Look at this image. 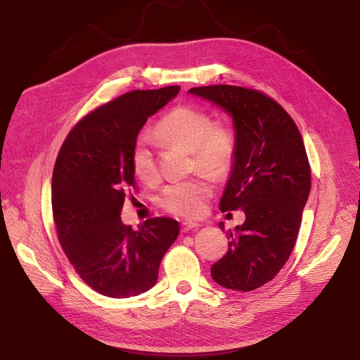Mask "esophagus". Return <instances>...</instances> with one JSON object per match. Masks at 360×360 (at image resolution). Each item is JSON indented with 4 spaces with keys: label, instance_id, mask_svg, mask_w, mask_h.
I'll return each mask as SVG.
<instances>
[{
    "label": "esophagus",
    "instance_id": "1",
    "mask_svg": "<svg viewBox=\"0 0 360 360\" xmlns=\"http://www.w3.org/2000/svg\"><path fill=\"white\" fill-rule=\"evenodd\" d=\"M198 223L195 221H184L182 223V231L184 232H188V231H194V229H198Z\"/></svg>",
    "mask_w": 360,
    "mask_h": 360
}]
</instances>
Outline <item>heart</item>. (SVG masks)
<instances>
[{
	"mask_svg": "<svg viewBox=\"0 0 360 360\" xmlns=\"http://www.w3.org/2000/svg\"><path fill=\"white\" fill-rule=\"evenodd\" d=\"M156 141L166 147L190 151L193 165L213 179L224 178L233 166L236 140L233 129L226 122H213L209 112L191 105L170 109L156 127ZM131 169L134 175L150 182L156 178L153 148L147 136H139L131 147ZM212 197V186L204 179H190L167 185L159 204L165 210L182 216L198 217Z\"/></svg>",
	"mask_w": 360,
	"mask_h": 360,
	"instance_id": "b5f03b06",
	"label": "heart"
}]
</instances>
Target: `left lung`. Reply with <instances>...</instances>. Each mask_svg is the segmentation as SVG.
<instances>
[{"mask_svg":"<svg viewBox=\"0 0 360 360\" xmlns=\"http://www.w3.org/2000/svg\"><path fill=\"white\" fill-rule=\"evenodd\" d=\"M232 118L236 155L220 210L240 209L245 221L229 232V251L212 267L217 285L251 292L273 280L289 259L311 191L302 136L277 102L252 89L205 86L188 90ZM219 228L224 231V223Z\"/></svg>","mask_w":360,"mask_h":360,"instance_id":"obj_1","label":"left lung"}]
</instances>
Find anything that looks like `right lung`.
<instances>
[{
    "label": "right lung",
    "mask_w": 360,
    "mask_h": 360,
    "mask_svg": "<svg viewBox=\"0 0 360 360\" xmlns=\"http://www.w3.org/2000/svg\"><path fill=\"white\" fill-rule=\"evenodd\" d=\"M179 86L122 94L75 125L52 175V213L61 247L87 285L109 297L137 296L158 281L163 255L179 235L174 219L121 220L125 188L134 186L131 147L148 117Z\"/></svg>",
    "instance_id": "obj_1"
}]
</instances>
